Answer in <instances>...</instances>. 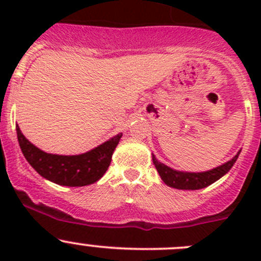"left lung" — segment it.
Wrapping results in <instances>:
<instances>
[{
	"instance_id": "obj_1",
	"label": "left lung",
	"mask_w": 261,
	"mask_h": 261,
	"mask_svg": "<svg viewBox=\"0 0 261 261\" xmlns=\"http://www.w3.org/2000/svg\"><path fill=\"white\" fill-rule=\"evenodd\" d=\"M239 154H240V151L230 162L203 173L178 172V170L172 169V168L167 167L163 163L158 162L154 155H152V163H154L158 173H159V175L162 177L165 184L177 189H192L193 191V189L204 188V187L210 186V184L215 183L216 180L220 179L222 175H225L232 168V165L235 164V162L239 158Z\"/></svg>"
}]
</instances>
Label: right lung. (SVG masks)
<instances>
[{"instance_id": "right-lung-1", "label": "right lung", "mask_w": 261, "mask_h": 261, "mask_svg": "<svg viewBox=\"0 0 261 261\" xmlns=\"http://www.w3.org/2000/svg\"><path fill=\"white\" fill-rule=\"evenodd\" d=\"M21 151L29 164L50 181L67 187H83L94 183L106 173L111 164L112 152L122 134L114 136L96 149L81 155H54L38 149L16 126Z\"/></svg>"}]
</instances>
